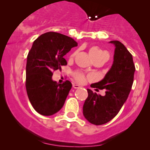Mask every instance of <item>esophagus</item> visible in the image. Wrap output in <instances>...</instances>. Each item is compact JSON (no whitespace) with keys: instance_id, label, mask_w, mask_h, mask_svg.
<instances>
[{"instance_id":"34e87169","label":"esophagus","mask_w":150,"mask_h":150,"mask_svg":"<svg viewBox=\"0 0 150 150\" xmlns=\"http://www.w3.org/2000/svg\"><path fill=\"white\" fill-rule=\"evenodd\" d=\"M73 88H75V89H79L80 87V85H77V84H75V83L73 84Z\"/></svg>"}]
</instances>
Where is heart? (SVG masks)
I'll use <instances>...</instances> for the list:
<instances>
[{"label": "heart", "mask_w": 150, "mask_h": 150, "mask_svg": "<svg viewBox=\"0 0 150 150\" xmlns=\"http://www.w3.org/2000/svg\"><path fill=\"white\" fill-rule=\"evenodd\" d=\"M75 53H73V54L70 56V57L73 58L75 56ZM89 55L92 57L93 60L95 59V58H108V53L104 51V50L101 49L100 48L97 47V46H93L89 50ZM73 77L77 82H80V83H82L85 81L87 80V78H89L90 76H87V75H85L83 73L80 71H75L73 73Z\"/></svg>", "instance_id": "heart-1"}]
</instances>
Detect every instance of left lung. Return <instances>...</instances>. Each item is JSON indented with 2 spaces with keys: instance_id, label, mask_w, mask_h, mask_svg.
I'll return each mask as SVG.
<instances>
[{
  "instance_id": "8db88e82",
  "label": "left lung",
  "mask_w": 150,
  "mask_h": 150,
  "mask_svg": "<svg viewBox=\"0 0 150 150\" xmlns=\"http://www.w3.org/2000/svg\"><path fill=\"white\" fill-rule=\"evenodd\" d=\"M116 46L113 63L104 78L91 85L93 88L104 89L105 96L87 89L88 97L83 106L84 116L89 123L103 125L118 114L128 99L133 83L135 67L132 54L118 41H111Z\"/></svg>"
}]
</instances>
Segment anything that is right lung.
Returning a JSON list of instances; mask_svg holds the SVG:
<instances>
[{
	"label": "right lung",
	"mask_w": 150,
	"mask_h": 150,
	"mask_svg": "<svg viewBox=\"0 0 150 150\" xmlns=\"http://www.w3.org/2000/svg\"><path fill=\"white\" fill-rule=\"evenodd\" d=\"M77 43L68 36L49 32L34 41L27 55L25 86L35 111L43 116L57 113L72 88L69 80L58 84L52 80L53 71L66 65L64 56Z\"/></svg>",
	"instance_id": "1"
}]
</instances>
